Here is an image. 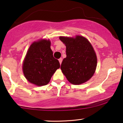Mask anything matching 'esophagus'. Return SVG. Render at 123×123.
I'll return each instance as SVG.
<instances>
[{"mask_svg":"<svg viewBox=\"0 0 123 123\" xmlns=\"http://www.w3.org/2000/svg\"><path fill=\"white\" fill-rule=\"evenodd\" d=\"M58 61H59V62H60V64H61L62 61V58H60L59 59V60H58Z\"/></svg>","mask_w":123,"mask_h":123,"instance_id":"1","label":"esophagus"}]
</instances>
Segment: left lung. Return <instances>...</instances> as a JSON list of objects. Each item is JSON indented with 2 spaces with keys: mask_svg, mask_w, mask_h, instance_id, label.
<instances>
[{
  "mask_svg": "<svg viewBox=\"0 0 123 123\" xmlns=\"http://www.w3.org/2000/svg\"><path fill=\"white\" fill-rule=\"evenodd\" d=\"M66 45V57L61 69L67 80L73 85H80L94 75L97 65V57L92 46L86 38L76 36L75 38L60 37Z\"/></svg>",
  "mask_w": 123,
  "mask_h": 123,
  "instance_id": "obj_1",
  "label": "left lung"
}]
</instances>
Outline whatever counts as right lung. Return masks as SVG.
<instances>
[{
    "instance_id": "right-lung-1",
    "label": "right lung",
    "mask_w": 123,
    "mask_h": 123,
    "mask_svg": "<svg viewBox=\"0 0 123 123\" xmlns=\"http://www.w3.org/2000/svg\"><path fill=\"white\" fill-rule=\"evenodd\" d=\"M50 43L49 40L34 42L29 48L23 61L25 77L30 83L36 86L47 85L60 67L58 60L53 55Z\"/></svg>"
}]
</instances>
